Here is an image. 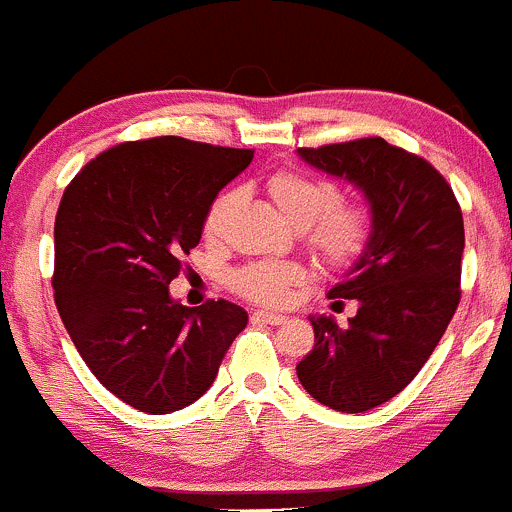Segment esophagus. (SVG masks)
Listing matches in <instances>:
<instances>
[{"mask_svg": "<svg viewBox=\"0 0 512 512\" xmlns=\"http://www.w3.org/2000/svg\"><path fill=\"white\" fill-rule=\"evenodd\" d=\"M251 318L258 320V323H268V325H281V323H286V315L271 313V310H256V313L251 315Z\"/></svg>", "mask_w": 512, "mask_h": 512, "instance_id": "esophagus-1", "label": "esophagus"}]
</instances>
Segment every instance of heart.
Segmentation results:
<instances>
[{
    "mask_svg": "<svg viewBox=\"0 0 512 512\" xmlns=\"http://www.w3.org/2000/svg\"><path fill=\"white\" fill-rule=\"evenodd\" d=\"M268 194L278 212L295 229H305V246L330 268H345L367 251L374 234L372 209L362 202H340V187L300 170H278L268 177ZM231 192L212 202L204 231L214 234L221 226ZM236 293L256 303H286L295 286L303 283L300 266L288 261H258L241 268L234 278Z\"/></svg>",
    "mask_w": 512,
    "mask_h": 512,
    "instance_id": "heart-1",
    "label": "heart"
}]
</instances>
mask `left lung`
Here are the masks:
<instances>
[{
  "mask_svg": "<svg viewBox=\"0 0 512 512\" xmlns=\"http://www.w3.org/2000/svg\"><path fill=\"white\" fill-rule=\"evenodd\" d=\"M300 160L365 194L374 234L330 288V308L357 300L345 328L310 315L315 345L300 384L325 407L370 412L397 397L429 360L461 300L463 217L453 189L424 160L382 138L300 147Z\"/></svg>",
  "mask_w": 512,
  "mask_h": 512,
  "instance_id": "1",
  "label": "left lung"
}]
</instances>
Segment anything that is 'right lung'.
<instances>
[{"mask_svg": "<svg viewBox=\"0 0 512 512\" xmlns=\"http://www.w3.org/2000/svg\"><path fill=\"white\" fill-rule=\"evenodd\" d=\"M254 150L162 135L100 152L68 184L54 226V298L78 355L145 414L197 402L249 315L170 295L217 194Z\"/></svg>", "mask_w": 512, "mask_h": 512, "instance_id": "1", "label": "right lung"}]
</instances>
